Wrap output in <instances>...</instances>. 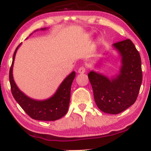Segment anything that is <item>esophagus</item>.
Here are the masks:
<instances>
[{
	"label": "esophagus",
	"instance_id": "esophagus-1",
	"mask_svg": "<svg viewBox=\"0 0 151 151\" xmlns=\"http://www.w3.org/2000/svg\"><path fill=\"white\" fill-rule=\"evenodd\" d=\"M85 68L84 67V66H80V67L78 68V72L79 73H84L85 72Z\"/></svg>",
	"mask_w": 151,
	"mask_h": 151
}]
</instances>
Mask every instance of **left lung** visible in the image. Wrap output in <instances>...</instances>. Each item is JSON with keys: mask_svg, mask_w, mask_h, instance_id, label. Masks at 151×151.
I'll list each match as a JSON object with an SVG mask.
<instances>
[{"mask_svg": "<svg viewBox=\"0 0 151 151\" xmlns=\"http://www.w3.org/2000/svg\"><path fill=\"white\" fill-rule=\"evenodd\" d=\"M113 47L120 55L119 73L110 78L91 71L88 78L97 107L107 114H117L133 105L142 82L139 52L130 40L115 43Z\"/></svg>", "mask_w": 151, "mask_h": 151, "instance_id": "obj_1", "label": "left lung"}]
</instances>
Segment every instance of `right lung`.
Instances as JSON below:
<instances>
[{"instance_id": "add662e5", "label": "right lung", "mask_w": 151, "mask_h": 151, "mask_svg": "<svg viewBox=\"0 0 151 151\" xmlns=\"http://www.w3.org/2000/svg\"><path fill=\"white\" fill-rule=\"evenodd\" d=\"M41 28V30H46ZM20 44L16 48L13 55L12 63L9 70V83L11 91L16 101L31 118L40 121H55L61 119L67 112L71 96V87L76 76L73 71L63 80L56 92L49 99L42 101L32 99L23 93L16 85L13 78V65L15 55Z\"/></svg>"}]
</instances>
